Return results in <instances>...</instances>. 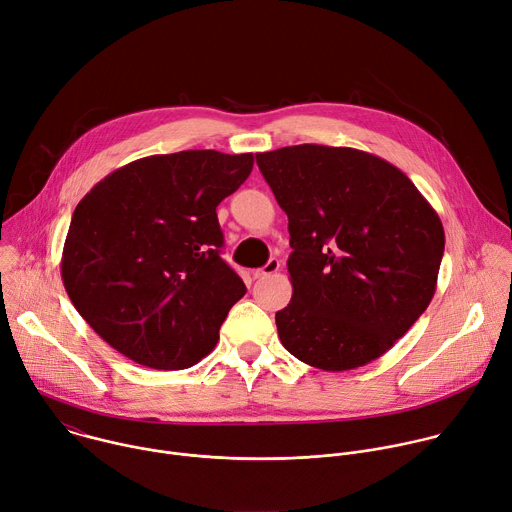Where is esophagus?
<instances>
[{
  "mask_svg": "<svg viewBox=\"0 0 512 512\" xmlns=\"http://www.w3.org/2000/svg\"><path fill=\"white\" fill-rule=\"evenodd\" d=\"M279 267H281V263H279V259H269L261 269H255L253 271V277L255 279H265V277H271V275H275L277 271H279Z\"/></svg>",
  "mask_w": 512,
  "mask_h": 512,
  "instance_id": "esophagus-1",
  "label": "esophagus"
}]
</instances>
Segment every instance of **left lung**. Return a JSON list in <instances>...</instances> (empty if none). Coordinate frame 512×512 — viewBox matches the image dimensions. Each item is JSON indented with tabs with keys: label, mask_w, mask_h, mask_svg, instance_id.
I'll use <instances>...</instances> for the list:
<instances>
[{
	"label": "left lung",
	"mask_w": 512,
	"mask_h": 512,
	"mask_svg": "<svg viewBox=\"0 0 512 512\" xmlns=\"http://www.w3.org/2000/svg\"><path fill=\"white\" fill-rule=\"evenodd\" d=\"M287 214L294 294L275 314L287 352L322 371L383 356L427 310L446 235L415 184L354 148L302 143L257 154Z\"/></svg>",
	"instance_id": "obj_1"
}]
</instances>
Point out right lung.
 Wrapping results in <instances>:
<instances>
[{
  "instance_id": "obj_1",
  "label": "right lung",
  "mask_w": 512,
  "mask_h": 512,
  "mask_svg": "<svg viewBox=\"0 0 512 512\" xmlns=\"http://www.w3.org/2000/svg\"><path fill=\"white\" fill-rule=\"evenodd\" d=\"M253 154L188 150L135 160L77 204L60 273L70 302L117 352L180 371L218 342L243 279L223 261L216 206Z\"/></svg>"
}]
</instances>
